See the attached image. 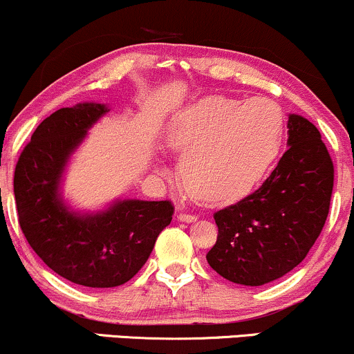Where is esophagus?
<instances>
[{
  "instance_id": "34e87169",
  "label": "esophagus",
  "mask_w": 354,
  "mask_h": 354,
  "mask_svg": "<svg viewBox=\"0 0 354 354\" xmlns=\"http://www.w3.org/2000/svg\"><path fill=\"white\" fill-rule=\"evenodd\" d=\"M178 220H180V221H186V223H192V221L196 220V216L192 215V213L180 212V213H178Z\"/></svg>"
}]
</instances>
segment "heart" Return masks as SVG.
Segmentation results:
<instances>
[{"label": "heart", "mask_w": 354, "mask_h": 354, "mask_svg": "<svg viewBox=\"0 0 354 354\" xmlns=\"http://www.w3.org/2000/svg\"><path fill=\"white\" fill-rule=\"evenodd\" d=\"M284 115L263 97L208 95L181 109L166 127V145L180 153L188 192L207 203L247 196L281 153ZM158 169L166 173L165 165Z\"/></svg>", "instance_id": "obj_1"}]
</instances>
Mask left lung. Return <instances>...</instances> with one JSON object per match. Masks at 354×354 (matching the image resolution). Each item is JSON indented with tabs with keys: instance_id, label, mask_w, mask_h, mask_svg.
Returning a JSON list of instances; mask_svg holds the SVG:
<instances>
[{
	"instance_id": "8db88e82",
	"label": "left lung",
	"mask_w": 354,
	"mask_h": 354,
	"mask_svg": "<svg viewBox=\"0 0 354 354\" xmlns=\"http://www.w3.org/2000/svg\"><path fill=\"white\" fill-rule=\"evenodd\" d=\"M287 146L262 186L220 209L213 270L242 286H263L306 259L329 212L335 166L317 127L297 114L287 120Z\"/></svg>"
}]
</instances>
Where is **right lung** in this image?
Listing matches in <instances>:
<instances>
[{
    "mask_svg": "<svg viewBox=\"0 0 354 354\" xmlns=\"http://www.w3.org/2000/svg\"><path fill=\"white\" fill-rule=\"evenodd\" d=\"M107 112L97 102L53 112L23 149L13 180L19 227L35 254L67 281L97 289L131 281L174 212L171 201L115 200L92 213L65 203L62 183L70 158Z\"/></svg>",
    "mask_w": 354,
    "mask_h": 354,
    "instance_id": "right-lung-1",
    "label": "right lung"
}]
</instances>
